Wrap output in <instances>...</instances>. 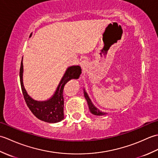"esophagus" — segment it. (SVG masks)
<instances>
[{"label":"esophagus","mask_w":158,"mask_h":158,"mask_svg":"<svg viewBox=\"0 0 158 158\" xmlns=\"http://www.w3.org/2000/svg\"><path fill=\"white\" fill-rule=\"evenodd\" d=\"M80 65H81V66L82 67V68H85V67H87L88 66V60H83L82 61L80 62Z\"/></svg>","instance_id":"1"}]
</instances>
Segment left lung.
<instances>
[{
	"mask_svg": "<svg viewBox=\"0 0 158 158\" xmlns=\"http://www.w3.org/2000/svg\"><path fill=\"white\" fill-rule=\"evenodd\" d=\"M83 93H84V96H85V98L87 100V102H88V107H89L90 113L93 114V115H98V116L106 115V113H104V112L101 111V110H100L98 108H96V107L94 105V104L92 103V100H90V98H89L88 93L85 92V89H83Z\"/></svg>",
	"mask_w": 158,
	"mask_h": 158,
	"instance_id": "8db88e82",
	"label": "left lung"
}]
</instances>
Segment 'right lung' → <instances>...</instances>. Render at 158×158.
<instances>
[{"label":"right lung","mask_w":158,"mask_h":158,"mask_svg":"<svg viewBox=\"0 0 158 158\" xmlns=\"http://www.w3.org/2000/svg\"><path fill=\"white\" fill-rule=\"evenodd\" d=\"M23 59V58H22ZM23 60L19 70L20 83L26 105L31 112L37 118L48 123H57L64 119V98L63 90L66 83L73 79L79 78L81 69L79 66H71L67 68L54 94L49 99L44 101H38L30 96L23 83Z\"/></svg>","instance_id":"obj_1"}]
</instances>
